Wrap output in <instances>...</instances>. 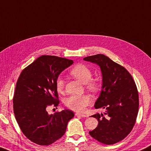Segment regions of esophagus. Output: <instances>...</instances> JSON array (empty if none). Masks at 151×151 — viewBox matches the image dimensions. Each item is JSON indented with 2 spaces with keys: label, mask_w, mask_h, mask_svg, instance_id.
I'll use <instances>...</instances> for the list:
<instances>
[{
  "label": "esophagus",
  "mask_w": 151,
  "mask_h": 151,
  "mask_svg": "<svg viewBox=\"0 0 151 151\" xmlns=\"http://www.w3.org/2000/svg\"><path fill=\"white\" fill-rule=\"evenodd\" d=\"M76 116H78V117H86V116L84 114H81V113H76Z\"/></svg>",
  "instance_id": "obj_1"
}]
</instances>
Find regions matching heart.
Segmentation results:
<instances>
[{
    "label": "heart",
    "instance_id": "b5f03b06",
    "mask_svg": "<svg viewBox=\"0 0 151 151\" xmlns=\"http://www.w3.org/2000/svg\"><path fill=\"white\" fill-rule=\"evenodd\" d=\"M70 75L77 79L81 83L86 84L88 90L92 92L98 90L99 86L96 82L91 80L92 73L88 67L84 65H78L70 70ZM56 88L58 92H61L64 88L65 81L61 76H59L55 82ZM91 102L90 97L87 95H72L65 100V105L68 108L76 111H83Z\"/></svg>",
    "mask_w": 151,
    "mask_h": 151
}]
</instances>
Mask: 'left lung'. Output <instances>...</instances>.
<instances>
[{"label":"left lung","mask_w":151,"mask_h":151,"mask_svg":"<svg viewBox=\"0 0 151 151\" xmlns=\"http://www.w3.org/2000/svg\"><path fill=\"white\" fill-rule=\"evenodd\" d=\"M83 60L100 67L102 76V90L96 101V109L106 110L92 116L98 125L89 134L106 145L116 143L127 137L133 127L138 114L139 94L132 76L125 68L102 54Z\"/></svg>","instance_id":"left-lung-1"}]
</instances>
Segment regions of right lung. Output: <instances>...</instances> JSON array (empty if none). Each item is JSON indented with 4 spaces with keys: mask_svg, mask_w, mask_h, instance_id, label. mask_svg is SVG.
I'll list each match as a JSON object with an SVG mask.
<instances>
[{
    "mask_svg": "<svg viewBox=\"0 0 151 151\" xmlns=\"http://www.w3.org/2000/svg\"><path fill=\"white\" fill-rule=\"evenodd\" d=\"M73 63L62 57L42 55L19 76L13 98L14 112L24 135L35 144L49 145L58 140L75 116L68 109L54 114L47 111L49 106H58L56 79Z\"/></svg>",
    "mask_w": 151,
    "mask_h": 151,
    "instance_id": "add662e5",
    "label": "right lung"
}]
</instances>
